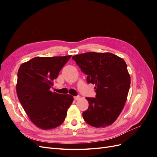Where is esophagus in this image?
Here are the masks:
<instances>
[{
  "label": "esophagus",
  "instance_id": "obj_1",
  "mask_svg": "<svg viewBox=\"0 0 157 157\" xmlns=\"http://www.w3.org/2000/svg\"><path fill=\"white\" fill-rule=\"evenodd\" d=\"M80 99V96H75L74 97V99L75 100H78V99Z\"/></svg>",
  "mask_w": 157,
  "mask_h": 157
}]
</instances>
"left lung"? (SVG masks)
<instances>
[{"label": "left lung", "mask_w": 157, "mask_h": 157, "mask_svg": "<svg viewBox=\"0 0 157 157\" xmlns=\"http://www.w3.org/2000/svg\"><path fill=\"white\" fill-rule=\"evenodd\" d=\"M88 83L96 84V98H86L88 109L82 113L89 125L104 128L112 124L124 107L130 86V76L122 58L105 52H87L73 56Z\"/></svg>", "instance_id": "obj_1"}]
</instances>
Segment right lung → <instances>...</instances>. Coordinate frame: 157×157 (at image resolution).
I'll return each instance as SVG.
<instances>
[{"label": "right lung", "mask_w": 157, "mask_h": 157, "mask_svg": "<svg viewBox=\"0 0 157 157\" xmlns=\"http://www.w3.org/2000/svg\"><path fill=\"white\" fill-rule=\"evenodd\" d=\"M71 57H36L19 68L17 98L31 121L40 129H53L62 124L73 103L71 95L50 91L54 80Z\"/></svg>", "instance_id": "right-lung-1"}]
</instances>
